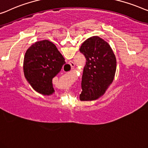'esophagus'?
Segmentation results:
<instances>
[{
    "instance_id": "1",
    "label": "esophagus",
    "mask_w": 148,
    "mask_h": 148,
    "mask_svg": "<svg viewBox=\"0 0 148 148\" xmlns=\"http://www.w3.org/2000/svg\"><path fill=\"white\" fill-rule=\"evenodd\" d=\"M69 64L70 65L71 67V69H73V68L75 67V63H73V61H69Z\"/></svg>"
}]
</instances>
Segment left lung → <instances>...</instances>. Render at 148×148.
I'll return each instance as SVG.
<instances>
[{"instance_id":"left-lung-1","label":"left lung","mask_w":148,"mask_h":148,"mask_svg":"<svg viewBox=\"0 0 148 148\" xmlns=\"http://www.w3.org/2000/svg\"><path fill=\"white\" fill-rule=\"evenodd\" d=\"M79 51L86 58L79 99L82 101L97 100L113 83L116 71V58L108 42L97 36L85 40Z\"/></svg>"}]
</instances>
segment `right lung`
Listing matches in <instances>:
<instances>
[{
	"label": "right lung",
	"instance_id": "add662e5",
	"mask_svg": "<svg viewBox=\"0 0 148 148\" xmlns=\"http://www.w3.org/2000/svg\"><path fill=\"white\" fill-rule=\"evenodd\" d=\"M65 63L57 47L48 40L37 41L25 53L23 71L27 82L35 91L43 95L55 92L52 79Z\"/></svg>",
	"mask_w": 148,
	"mask_h": 148
}]
</instances>
